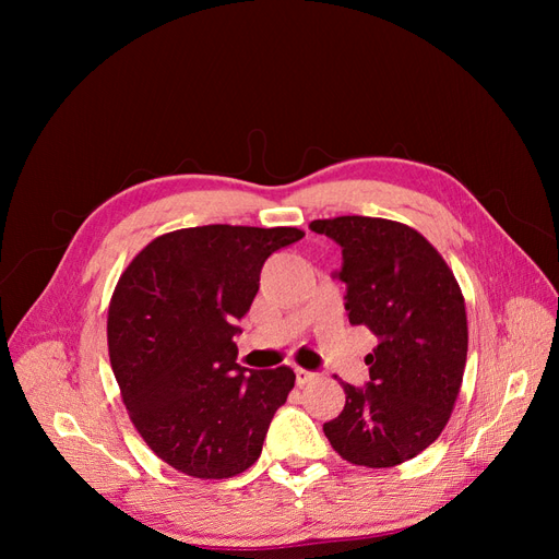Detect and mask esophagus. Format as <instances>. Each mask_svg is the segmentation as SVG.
<instances>
[{"instance_id": "esophagus-1", "label": "esophagus", "mask_w": 559, "mask_h": 559, "mask_svg": "<svg viewBox=\"0 0 559 559\" xmlns=\"http://www.w3.org/2000/svg\"><path fill=\"white\" fill-rule=\"evenodd\" d=\"M294 373H296V382L302 386V384H308V382H312L314 378H317V373H312V370H306V368H294Z\"/></svg>"}]
</instances>
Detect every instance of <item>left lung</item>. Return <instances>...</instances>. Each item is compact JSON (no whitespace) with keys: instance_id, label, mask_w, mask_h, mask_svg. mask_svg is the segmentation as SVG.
I'll list each match as a JSON object with an SVG mask.
<instances>
[{"instance_id":"8db88e82","label":"left lung","mask_w":559,"mask_h":559,"mask_svg":"<svg viewBox=\"0 0 559 559\" xmlns=\"http://www.w3.org/2000/svg\"><path fill=\"white\" fill-rule=\"evenodd\" d=\"M310 230L343 249L349 324L376 333L364 386L343 382L345 408L324 433L343 460L384 468L408 462L445 429L460 394L468 329L460 284L421 235L370 216L317 218Z\"/></svg>"}]
</instances>
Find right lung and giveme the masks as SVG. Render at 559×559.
<instances>
[{
  "mask_svg": "<svg viewBox=\"0 0 559 559\" xmlns=\"http://www.w3.org/2000/svg\"><path fill=\"white\" fill-rule=\"evenodd\" d=\"M302 235L181 228L146 245L116 284L107 337L123 403L146 445L186 476L233 478L261 456L296 376L235 364V335L270 253Z\"/></svg>",
  "mask_w": 559,
  "mask_h": 559,
  "instance_id": "add662e5",
  "label": "right lung"
}]
</instances>
